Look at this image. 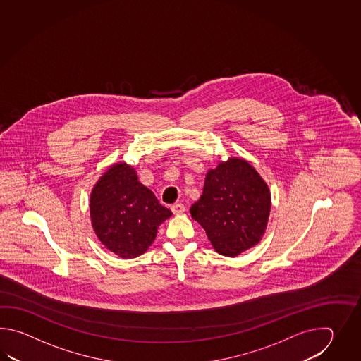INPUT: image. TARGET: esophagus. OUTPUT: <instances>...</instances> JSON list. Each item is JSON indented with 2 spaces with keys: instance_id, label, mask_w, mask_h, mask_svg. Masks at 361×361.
Here are the masks:
<instances>
[{
  "instance_id": "obj_1",
  "label": "esophagus",
  "mask_w": 361,
  "mask_h": 361,
  "mask_svg": "<svg viewBox=\"0 0 361 361\" xmlns=\"http://www.w3.org/2000/svg\"><path fill=\"white\" fill-rule=\"evenodd\" d=\"M184 210H185V207H184L182 202H177V204H173V205H171V212H173L174 214H182Z\"/></svg>"
}]
</instances>
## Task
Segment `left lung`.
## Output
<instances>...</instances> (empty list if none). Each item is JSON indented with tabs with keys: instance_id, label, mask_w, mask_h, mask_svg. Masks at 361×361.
Segmentation results:
<instances>
[{
	"instance_id": "1",
	"label": "left lung",
	"mask_w": 361,
	"mask_h": 361,
	"mask_svg": "<svg viewBox=\"0 0 361 361\" xmlns=\"http://www.w3.org/2000/svg\"><path fill=\"white\" fill-rule=\"evenodd\" d=\"M271 210L269 185L249 162L231 157L207 171L191 207L216 253L236 257L261 241Z\"/></svg>"
}]
</instances>
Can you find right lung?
I'll list each match as a JSON object with an SVG mask.
<instances>
[{"label":"right lung","mask_w":361,"mask_h":361,"mask_svg":"<svg viewBox=\"0 0 361 361\" xmlns=\"http://www.w3.org/2000/svg\"><path fill=\"white\" fill-rule=\"evenodd\" d=\"M170 215L169 209L162 207L125 162L112 165L90 195L92 228L100 243L121 258L145 253Z\"/></svg>","instance_id":"1"}]
</instances>
